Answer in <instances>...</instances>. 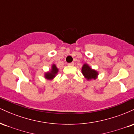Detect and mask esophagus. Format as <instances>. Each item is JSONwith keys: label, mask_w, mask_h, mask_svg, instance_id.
<instances>
[{"label": "esophagus", "mask_w": 134, "mask_h": 134, "mask_svg": "<svg viewBox=\"0 0 134 134\" xmlns=\"http://www.w3.org/2000/svg\"><path fill=\"white\" fill-rule=\"evenodd\" d=\"M68 65L69 66H73L74 65V62H71V63H69Z\"/></svg>", "instance_id": "1"}]
</instances>
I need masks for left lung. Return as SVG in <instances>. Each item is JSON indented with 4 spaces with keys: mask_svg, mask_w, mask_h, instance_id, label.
<instances>
[{
    "mask_svg": "<svg viewBox=\"0 0 134 134\" xmlns=\"http://www.w3.org/2000/svg\"><path fill=\"white\" fill-rule=\"evenodd\" d=\"M82 72L83 75L87 80L95 79L98 75V72L96 70H93L89 67L87 64H84L82 68Z\"/></svg>",
    "mask_w": 134,
    "mask_h": 134,
    "instance_id": "left-lung-1",
    "label": "left lung"
}]
</instances>
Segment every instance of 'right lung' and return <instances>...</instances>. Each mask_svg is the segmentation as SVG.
<instances>
[{
  "mask_svg": "<svg viewBox=\"0 0 134 134\" xmlns=\"http://www.w3.org/2000/svg\"><path fill=\"white\" fill-rule=\"evenodd\" d=\"M58 72V69L55 65H52V69L50 72H47L45 74V77L48 79H52L55 76L56 74Z\"/></svg>",
  "mask_w": 134,
  "mask_h": 134,
  "instance_id": "1",
  "label": "right lung"
}]
</instances>
